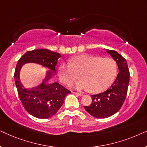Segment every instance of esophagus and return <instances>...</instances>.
<instances>
[{
  "instance_id": "obj_1",
  "label": "esophagus",
  "mask_w": 147,
  "mask_h": 147,
  "mask_svg": "<svg viewBox=\"0 0 147 147\" xmlns=\"http://www.w3.org/2000/svg\"><path fill=\"white\" fill-rule=\"evenodd\" d=\"M72 93L76 94V95L77 96H83V94H81V93H78V92H72Z\"/></svg>"
}]
</instances>
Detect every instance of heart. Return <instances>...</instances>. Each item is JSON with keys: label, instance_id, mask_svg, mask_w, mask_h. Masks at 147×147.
Masks as SVG:
<instances>
[{"label": "heart", "instance_id": "obj_1", "mask_svg": "<svg viewBox=\"0 0 147 147\" xmlns=\"http://www.w3.org/2000/svg\"><path fill=\"white\" fill-rule=\"evenodd\" d=\"M117 63L111 57H101L82 54L71 59V63L63 62L58 69V76L62 83L68 84L79 77L74 87L77 90H90L100 93L110 87L117 74Z\"/></svg>", "mask_w": 147, "mask_h": 147}]
</instances>
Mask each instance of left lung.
<instances>
[{
    "mask_svg": "<svg viewBox=\"0 0 147 147\" xmlns=\"http://www.w3.org/2000/svg\"><path fill=\"white\" fill-rule=\"evenodd\" d=\"M117 63L119 73L109 89L92 96V104L84 106L90 115L96 118L110 117L119 111L125 100L130 80L127 62L122 56L113 50L106 49Z\"/></svg>",
    "mask_w": 147,
    "mask_h": 147,
    "instance_id": "8db88e82",
    "label": "left lung"
}]
</instances>
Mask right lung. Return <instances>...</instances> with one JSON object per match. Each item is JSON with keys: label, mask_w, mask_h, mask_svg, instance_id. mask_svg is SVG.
<instances>
[{"label": "right lung", "mask_w": 147, "mask_h": 147, "mask_svg": "<svg viewBox=\"0 0 147 147\" xmlns=\"http://www.w3.org/2000/svg\"><path fill=\"white\" fill-rule=\"evenodd\" d=\"M59 57V53L50 50L34 49L26 52L18 61L15 71L18 94L25 109L36 118L46 119L53 116L63 105L65 96L71 92L57 82L48 83L53 73H55V65ZM27 63H38L50 69L44 82L35 88H26L20 81V71Z\"/></svg>", "instance_id": "1"}]
</instances>
